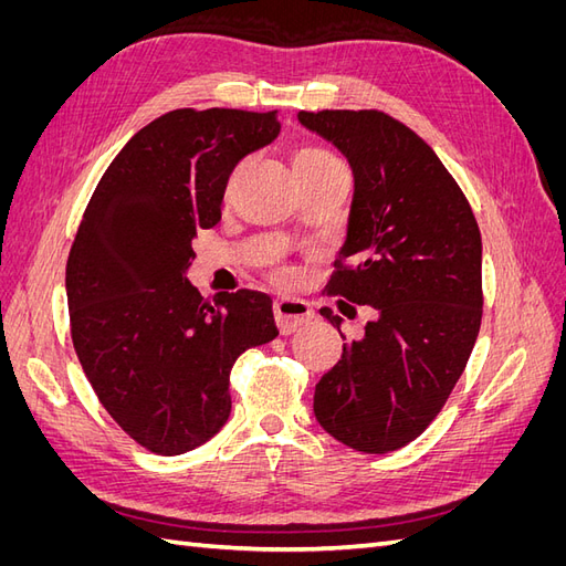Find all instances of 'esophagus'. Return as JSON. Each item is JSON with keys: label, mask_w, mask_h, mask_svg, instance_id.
Segmentation results:
<instances>
[{"label": "esophagus", "mask_w": 566, "mask_h": 566, "mask_svg": "<svg viewBox=\"0 0 566 566\" xmlns=\"http://www.w3.org/2000/svg\"><path fill=\"white\" fill-rule=\"evenodd\" d=\"M273 316H276V325L283 335H293L295 331L302 328V325H306L314 318V312L310 302L285 297L273 304Z\"/></svg>", "instance_id": "1"}]
</instances>
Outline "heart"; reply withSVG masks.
Wrapping results in <instances>:
<instances>
[{
  "label": "heart",
  "mask_w": 566,
  "mask_h": 566,
  "mask_svg": "<svg viewBox=\"0 0 566 566\" xmlns=\"http://www.w3.org/2000/svg\"><path fill=\"white\" fill-rule=\"evenodd\" d=\"M243 167H245V165H238V167L233 169V172H231L229 184H227V193H231L233 188H235L238 179H241V175H243ZM335 167H342V165L337 163V158L333 156L331 150L318 148V146L302 148V150L297 153V156H295V172H297V177H302V175H314V172H325V169H335ZM276 276H279V279H285V271H279Z\"/></svg>",
  "instance_id": "1"
}]
</instances>
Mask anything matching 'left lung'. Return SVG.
Listing matches in <instances>:
<instances>
[{
	"label": "left lung",
	"instance_id": "obj_1",
	"mask_svg": "<svg viewBox=\"0 0 566 566\" xmlns=\"http://www.w3.org/2000/svg\"><path fill=\"white\" fill-rule=\"evenodd\" d=\"M297 117L354 172L347 241L325 287L378 314L342 345L316 385L314 413L345 447L389 453L427 430L468 366L484 306L482 233L449 169L399 119L382 111ZM321 316L339 331L333 310Z\"/></svg>",
	"mask_w": 566,
	"mask_h": 566
}]
</instances>
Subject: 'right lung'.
Masks as SVG:
<instances>
[{"label": "right lung", "instance_id": "right-lung-1", "mask_svg": "<svg viewBox=\"0 0 566 566\" xmlns=\"http://www.w3.org/2000/svg\"><path fill=\"white\" fill-rule=\"evenodd\" d=\"M279 132V111H169L117 153L82 214L65 264L73 347L108 416L150 453L212 439L235 358L279 335L269 295L208 302L186 279L233 167Z\"/></svg>", "mask_w": 566, "mask_h": 566}]
</instances>
